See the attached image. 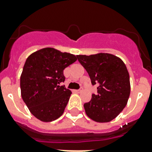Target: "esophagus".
Instances as JSON below:
<instances>
[{
	"mask_svg": "<svg viewBox=\"0 0 152 152\" xmlns=\"http://www.w3.org/2000/svg\"><path fill=\"white\" fill-rule=\"evenodd\" d=\"M75 91H76V92H77V93H80V92H81V91H82V90H81V89H79V90H75Z\"/></svg>",
	"mask_w": 152,
	"mask_h": 152,
	"instance_id": "34e87169",
	"label": "esophagus"
}]
</instances>
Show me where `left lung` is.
<instances>
[{
	"label": "left lung",
	"mask_w": 152,
	"mask_h": 152,
	"mask_svg": "<svg viewBox=\"0 0 152 152\" xmlns=\"http://www.w3.org/2000/svg\"><path fill=\"white\" fill-rule=\"evenodd\" d=\"M88 72L97 95L83 104L87 115L97 122H109L123 110L130 95L129 75L125 63L110 53L76 55Z\"/></svg>",
	"instance_id": "left-lung-1"
}]
</instances>
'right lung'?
I'll use <instances>...</instances> for the list:
<instances>
[{
  "label": "right lung",
  "mask_w": 152,
  "mask_h": 152,
  "mask_svg": "<svg viewBox=\"0 0 152 152\" xmlns=\"http://www.w3.org/2000/svg\"><path fill=\"white\" fill-rule=\"evenodd\" d=\"M76 61L75 55L44 48L27 57L20 76L21 96L33 115L42 121L61 117L71 91L61 85L64 69Z\"/></svg>",
  "instance_id": "1"
}]
</instances>
